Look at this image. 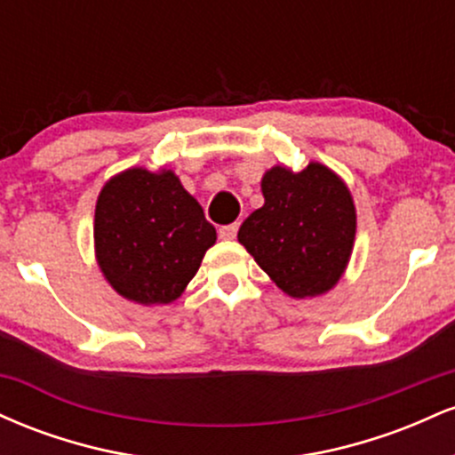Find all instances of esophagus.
<instances>
[{"mask_svg":"<svg viewBox=\"0 0 455 455\" xmlns=\"http://www.w3.org/2000/svg\"><path fill=\"white\" fill-rule=\"evenodd\" d=\"M237 228H239V224L233 222V224H227V227H220V231H218V233H220L222 239L231 242V239L237 237Z\"/></svg>","mask_w":455,"mask_h":455,"instance_id":"1","label":"esophagus"}]
</instances>
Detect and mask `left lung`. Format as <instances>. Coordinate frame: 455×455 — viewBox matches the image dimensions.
Masks as SVG:
<instances>
[{
	"instance_id": "left-lung-1",
	"label": "left lung",
	"mask_w": 455,
	"mask_h": 455,
	"mask_svg": "<svg viewBox=\"0 0 455 455\" xmlns=\"http://www.w3.org/2000/svg\"><path fill=\"white\" fill-rule=\"evenodd\" d=\"M265 205L239 227V243L286 295L304 299L338 284L353 252V196L325 164L293 173L274 166L260 181Z\"/></svg>"
}]
</instances>
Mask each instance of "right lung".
<instances>
[{
	"label": "right lung",
	"instance_id": "1",
	"mask_svg": "<svg viewBox=\"0 0 455 455\" xmlns=\"http://www.w3.org/2000/svg\"><path fill=\"white\" fill-rule=\"evenodd\" d=\"M96 259L119 295L171 304L195 278L216 228L173 171L128 169L102 188L93 218Z\"/></svg>",
	"mask_w": 455,
	"mask_h": 455
}]
</instances>
